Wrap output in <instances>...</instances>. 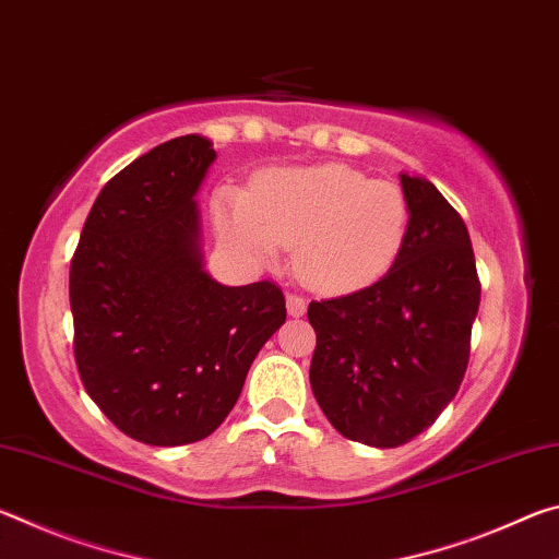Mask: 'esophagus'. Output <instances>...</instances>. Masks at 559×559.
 <instances>
[{"instance_id":"34e87169","label":"esophagus","mask_w":559,"mask_h":559,"mask_svg":"<svg viewBox=\"0 0 559 559\" xmlns=\"http://www.w3.org/2000/svg\"><path fill=\"white\" fill-rule=\"evenodd\" d=\"M286 308H288V316L290 318H302V316H306L308 302H306V298L296 296V293H288V296H286Z\"/></svg>"}]
</instances>
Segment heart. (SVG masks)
<instances>
[{
  "mask_svg": "<svg viewBox=\"0 0 559 559\" xmlns=\"http://www.w3.org/2000/svg\"><path fill=\"white\" fill-rule=\"evenodd\" d=\"M224 241L259 266L296 243V271L320 293L362 290L402 251L409 204L400 187L347 165L281 167L253 192L226 189L216 200Z\"/></svg>",
  "mask_w": 559,
  "mask_h": 559,
  "instance_id": "heart-1",
  "label": "heart"
}]
</instances>
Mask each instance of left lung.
I'll use <instances>...</instances> for the list:
<instances>
[{
    "label": "left lung",
    "instance_id": "obj_1",
    "mask_svg": "<svg viewBox=\"0 0 559 559\" xmlns=\"http://www.w3.org/2000/svg\"><path fill=\"white\" fill-rule=\"evenodd\" d=\"M400 182L409 226L386 276L308 306L320 409L345 439L374 449L412 441L456 396L480 302L459 212L427 177L400 173Z\"/></svg>",
    "mask_w": 559,
    "mask_h": 559
}]
</instances>
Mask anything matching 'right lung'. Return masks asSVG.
<instances>
[{"instance_id":"right-lung-1","label":"right lung","mask_w":559,"mask_h":559,"mask_svg":"<svg viewBox=\"0 0 559 559\" xmlns=\"http://www.w3.org/2000/svg\"><path fill=\"white\" fill-rule=\"evenodd\" d=\"M214 159L202 135L138 157L100 189L71 261L83 386L122 433L150 447L210 437L286 323L278 286H224L204 269L197 192Z\"/></svg>"}]
</instances>
